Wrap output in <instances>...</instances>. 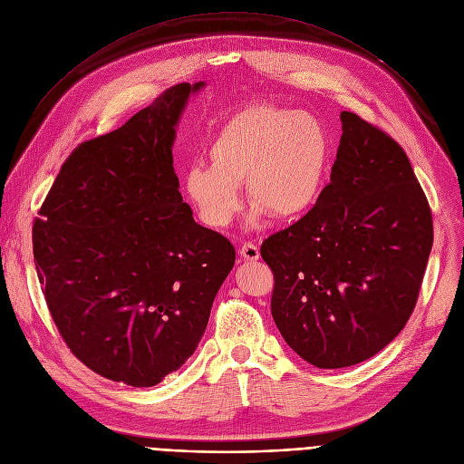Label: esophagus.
<instances>
[{
    "instance_id": "1",
    "label": "esophagus",
    "mask_w": 464,
    "mask_h": 464,
    "mask_svg": "<svg viewBox=\"0 0 464 464\" xmlns=\"http://www.w3.org/2000/svg\"><path fill=\"white\" fill-rule=\"evenodd\" d=\"M238 252H240V257L246 259V261H256V259H259V248H257V245H254V243H245L243 246L238 248Z\"/></svg>"
}]
</instances>
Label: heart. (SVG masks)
<instances>
[{"label":"heart","mask_w":464,"mask_h":464,"mask_svg":"<svg viewBox=\"0 0 464 464\" xmlns=\"http://www.w3.org/2000/svg\"><path fill=\"white\" fill-rule=\"evenodd\" d=\"M210 167L184 174V191L198 219L226 229L243 210L238 186L256 207L252 221L269 214L294 221L309 214L324 193L332 142L320 121L276 104H254L233 113L208 146Z\"/></svg>","instance_id":"b5f03b06"}]
</instances>
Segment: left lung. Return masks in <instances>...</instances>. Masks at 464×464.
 I'll use <instances>...</instances> for the list:
<instances>
[{
  "instance_id": "8db88e82",
  "label": "left lung",
  "mask_w": 464,
  "mask_h": 464,
  "mask_svg": "<svg viewBox=\"0 0 464 464\" xmlns=\"http://www.w3.org/2000/svg\"><path fill=\"white\" fill-rule=\"evenodd\" d=\"M337 159L318 205L261 245L275 286L271 313L309 364L354 366L410 320L434 231L425 191L401 146L341 111Z\"/></svg>"
}]
</instances>
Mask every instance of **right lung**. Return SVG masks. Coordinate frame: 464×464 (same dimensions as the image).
<instances>
[{"label": "right lung", "mask_w": 464, "mask_h": 464, "mask_svg": "<svg viewBox=\"0 0 464 464\" xmlns=\"http://www.w3.org/2000/svg\"><path fill=\"white\" fill-rule=\"evenodd\" d=\"M203 83H179L79 144L34 219L49 313L94 373L153 387L195 353L235 248L198 226L174 172V127Z\"/></svg>", "instance_id": "right-lung-1"}]
</instances>
